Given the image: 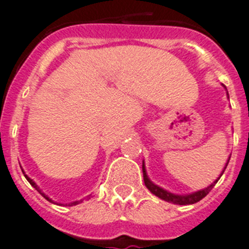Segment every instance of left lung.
<instances>
[{"mask_svg":"<svg viewBox=\"0 0 249 249\" xmlns=\"http://www.w3.org/2000/svg\"><path fill=\"white\" fill-rule=\"evenodd\" d=\"M228 164L229 163H226V166H228ZM226 166H225V169H226ZM142 172H143L144 185H146V187H147V189L150 190L152 194H154V195L159 196L160 199H163V200H165V201H169V203H173V204H179V205L194 204V203H197L199 200H201L203 197L207 196V194H208L209 191L213 189V186L216 185L217 181L220 179V178H218V179H216V182H213L212 185L209 186V187H207V189H204V190H200V191H197V193L190 194V195H174V194H170V193H168V191H165V190L160 189L159 186L154 185V183H152V182L148 179L147 174H146V169H144V164L142 165ZM224 172H222V173H224ZM222 173H221V176H222Z\"/></svg>","mask_w":249,"mask_h":249,"instance_id":"8db88e82","label":"left lung"}]
</instances>
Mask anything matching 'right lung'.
I'll return each mask as SVG.
<instances>
[{"mask_svg":"<svg viewBox=\"0 0 249 249\" xmlns=\"http://www.w3.org/2000/svg\"><path fill=\"white\" fill-rule=\"evenodd\" d=\"M24 176H25V174H24ZM25 178H27V179H28V182H29V183H31V185H32L33 187H35V189H36L37 191H38V193H40V194H42V193H41V190L38 189V186H37L36 183H35V182H33L32 179H31V178H28V177H27V176H25ZM42 195H44V197H45V199H48L49 201H52V199H49V197L46 196V195H45V194H42ZM80 201H83V200H80ZM76 204H79V201H75V203H71V204H70V205H76Z\"/></svg>","mask_w":249,"mask_h":249,"instance_id":"right-lung-1","label":"right lung"}]
</instances>
